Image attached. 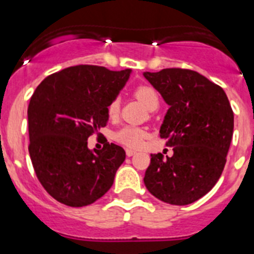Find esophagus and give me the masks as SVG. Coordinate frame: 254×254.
<instances>
[{
	"label": "esophagus",
	"mask_w": 254,
	"mask_h": 254,
	"mask_svg": "<svg viewBox=\"0 0 254 254\" xmlns=\"http://www.w3.org/2000/svg\"><path fill=\"white\" fill-rule=\"evenodd\" d=\"M136 152L135 151H133V149H127V157H131V156H134V154H135Z\"/></svg>",
	"instance_id": "34e87169"
}]
</instances>
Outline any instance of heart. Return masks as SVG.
<instances>
[{
    "label": "heart",
    "mask_w": 254,
    "mask_h": 254,
    "mask_svg": "<svg viewBox=\"0 0 254 254\" xmlns=\"http://www.w3.org/2000/svg\"><path fill=\"white\" fill-rule=\"evenodd\" d=\"M134 96L147 107L151 109L154 105H158V94L157 92L151 87H138L134 92ZM120 111V98H114L111 102L107 106V115L110 119H115L119 115ZM147 136L145 130L140 129L138 127H131V125H127V127L119 129L115 133L114 138L118 140L121 144L127 145L129 148H139L142 145L143 140Z\"/></svg>",
    "instance_id": "heart-1"
}]
</instances>
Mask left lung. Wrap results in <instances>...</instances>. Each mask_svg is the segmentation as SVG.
Here are the masks:
<instances>
[{
    "label": "left lung",
    "instance_id": "left-lung-1",
    "mask_svg": "<svg viewBox=\"0 0 254 254\" xmlns=\"http://www.w3.org/2000/svg\"><path fill=\"white\" fill-rule=\"evenodd\" d=\"M169 105L160 136L174 154H151L144 184L162 202L190 204L215 187L234 130V114L221 87L187 69L143 72Z\"/></svg>",
    "mask_w": 254,
    "mask_h": 254
}]
</instances>
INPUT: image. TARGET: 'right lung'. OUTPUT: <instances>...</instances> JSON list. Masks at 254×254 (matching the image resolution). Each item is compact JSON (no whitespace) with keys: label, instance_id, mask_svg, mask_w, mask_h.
<instances>
[{"label":"right lung","instance_id":"1","mask_svg":"<svg viewBox=\"0 0 254 254\" xmlns=\"http://www.w3.org/2000/svg\"><path fill=\"white\" fill-rule=\"evenodd\" d=\"M130 72L71 66L47 76L34 90L28 106L30 160L42 187L60 203L88 206L114 184L125 151L109 142L92 151L87 140L106 127L107 106Z\"/></svg>","mask_w":254,"mask_h":254}]
</instances>
